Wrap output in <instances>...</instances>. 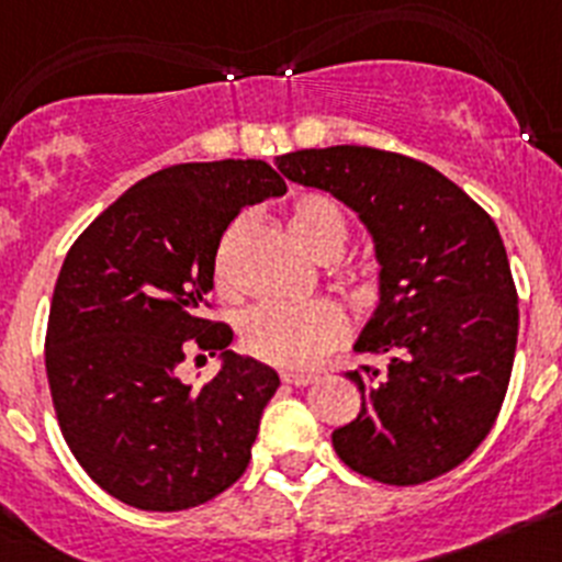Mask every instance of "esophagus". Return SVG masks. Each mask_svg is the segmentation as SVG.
<instances>
[{
  "mask_svg": "<svg viewBox=\"0 0 562 562\" xmlns=\"http://www.w3.org/2000/svg\"><path fill=\"white\" fill-rule=\"evenodd\" d=\"M281 380L286 382V385H312V382H317V374H304V371H281Z\"/></svg>",
  "mask_w": 562,
  "mask_h": 562,
  "instance_id": "esophagus-1",
  "label": "esophagus"
}]
</instances>
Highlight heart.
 Instances as JSON below:
<instances>
[{
    "label": "heart",
    "mask_w": 562,
    "mask_h": 562,
    "mask_svg": "<svg viewBox=\"0 0 562 562\" xmlns=\"http://www.w3.org/2000/svg\"><path fill=\"white\" fill-rule=\"evenodd\" d=\"M290 227L295 238L315 258H337L349 238L346 213L326 193H304L290 207ZM247 216H238L222 233L213 272L220 290L233 292L238 286V250L247 231ZM346 335V324L335 304L329 301H310V304H267L252 306L241 321V342L258 360L278 366V369H306L321 355L335 349Z\"/></svg>",
    "instance_id": "heart-1"
}]
</instances>
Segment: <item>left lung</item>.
I'll use <instances>...</instances> for the list:
<instances>
[{"instance_id": "8db88e82", "label": "left lung", "mask_w": 562, "mask_h": 562, "mask_svg": "<svg viewBox=\"0 0 562 562\" xmlns=\"http://www.w3.org/2000/svg\"><path fill=\"white\" fill-rule=\"evenodd\" d=\"M276 166L349 205L380 261V304L355 351L389 366L346 374L362 408L331 434L337 456L394 486L450 473L493 430L513 374L518 292L498 227L445 173L405 154L304 148Z\"/></svg>"}]
</instances>
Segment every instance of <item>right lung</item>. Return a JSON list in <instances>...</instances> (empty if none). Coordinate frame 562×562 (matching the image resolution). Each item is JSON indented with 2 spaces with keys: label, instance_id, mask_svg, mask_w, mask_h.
<instances>
[{
  "label": "right lung",
  "instance_id": "obj_1",
  "mask_svg": "<svg viewBox=\"0 0 562 562\" xmlns=\"http://www.w3.org/2000/svg\"><path fill=\"white\" fill-rule=\"evenodd\" d=\"M284 191L265 160L182 162L128 188L69 247L44 362L64 439L112 498L180 513L247 470L281 380L227 349L231 326L202 310L222 233L241 207ZM191 350L223 355L200 390L179 376Z\"/></svg>",
  "mask_w": 562,
  "mask_h": 562
}]
</instances>
